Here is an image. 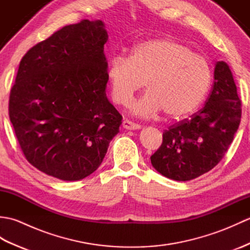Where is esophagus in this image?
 I'll return each instance as SVG.
<instances>
[{
  "label": "esophagus",
  "instance_id": "34e87169",
  "mask_svg": "<svg viewBox=\"0 0 250 250\" xmlns=\"http://www.w3.org/2000/svg\"><path fill=\"white\" fill-rule=\"evenodd\" d=\"M122 126H124V128L126 129V130H139V129H141L140 125L134 124V122H132L128 119H125L124 121H122Z\"/></svg>",
  "mask_w": 250,
  "mask_h": 250
}]
</instances>
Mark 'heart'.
Listing matches in <instances>:
<instances>
[{
    "instance_id": "b5f03b06",
    "label": "heart",
    "mask_w": 250,
    "mask_h": 250,
    "mask_svg": "<svg viewBox=\"0 0 250 250\" xmlns=\"http://www.w3.org/2000/svg\"><path fill=\"white\" fill-rule=\"evenodd\" d=\"M111 99L129 105L134 93L144 86L147 92L132 106L141 117L161 111L169 119L192 114L208 92L213 72L205 57L171 37L137 44L128 57L116 55L107 65Z\"/></svg>"
}]
</instances>
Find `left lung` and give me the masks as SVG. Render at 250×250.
Segmentation results:
<instances>
[{
  "label": "left lung",
  "mask_w": 250,
  "mask_h": 250,
  "mask_svg": "<svg viewBox=\"0 0 250 250\" xmlns=\"http://www.w3.org/2000/svg\"><path fill=\"white\" fill-rule=\"evenodd\" d=\"M214 78L204 107L164 130L161 146L150 157L163 176L178 182L194 179L225 157L240 125L242 103L226 62L216 63Z\"/></svg>",
  "instance_id": "1"
}]
</instances>
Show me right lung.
Returning <instances> with one entry per match:
<instances>
[{
  "label": "right lung",
  "instance_id": "1",
  "mask_svg": "<svg viewBox=\"0 0 250 250\" xmlns=\"http://www.w3.org/2000/svg\"><path fill=\"white\" fill-rule=\"evenodd\" d=\"M107 32L101 20L63 26L20 61L8 114L32 166L61 180L97 169L122 116L106 97Z\"/></svg>",
  "mask_w": 250,
  "mask_h": 250
}]
</instances>
